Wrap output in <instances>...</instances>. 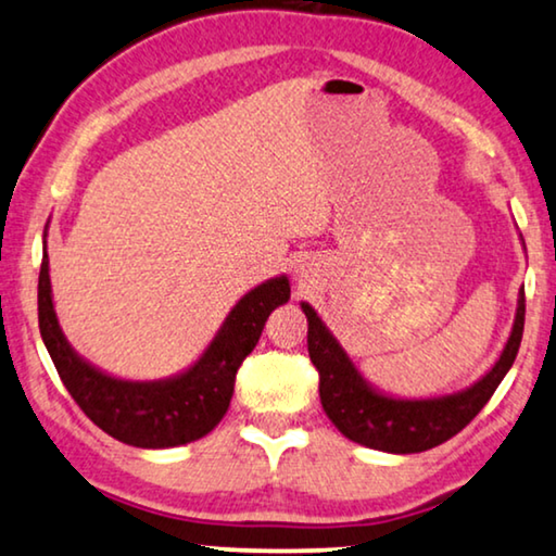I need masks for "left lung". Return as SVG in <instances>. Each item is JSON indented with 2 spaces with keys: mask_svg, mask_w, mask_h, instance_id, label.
<instances>
[{
  "mask_svg": "<svg viewBox=\"0 0 556 556\" xmlns=\"http://www.w3.org/2000/svg\"><path fill=\"white\" fill-rule=\"evenodd\" d=\"M307 317V350L319 372V401L338 431L367 448L420 453L435 448L479 416L498 382L511 370L523 334V287L516 302L511 334L494 367L458 393L438 397H395L370 386L327 330L315 307L302 302Z\"/></svg>",
  "mask_w": 556,
  "mask_h": 556,
  "instance_id": "left-lung-1",
  "label": "left lung"
}]
</instances>
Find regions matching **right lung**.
I'll return each instance as SVG.
<instances>
[{
    "label": "right lung",
    "mask_w": 556,
    "mask_h": 556,
    "mask_svg": "<svg viewBox=\"0 0 556 556\" xmlns=\"http://www.w3.org/2000/svg\"><path fill=\"white\" fill-rule=\"evenodd\" d=\"M287 300L285 275L262 281L233 304L197 363L163 380H123L77 355L62 332L52 302L47 241L37 285L40 334L67 393L92 424L136 448H174L214 431L229 410L239 365L260 342L271 309Z\"/></svg>",
    "instance_id": "right-lung-1"
}]
</instances>
